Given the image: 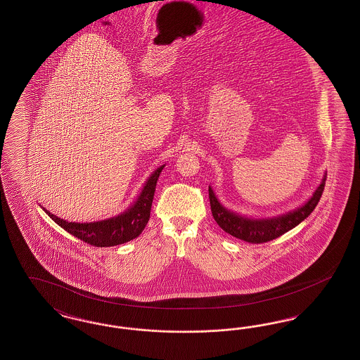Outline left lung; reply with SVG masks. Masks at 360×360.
I'll return each instance as SVG.
<instances>
[{"mask_svg":"<svg viewBox=\"0 0 360 360\" xmlns=\"http://www.w3.org/2000/svg\"><path fill=\"white\" fill-rule=\"evenodd\" d=\"M326 179V175H324L320 186L316 188V191L313 193V195L310 197L309 201H307L305 205L300 206L286 214H281L273 219H250L228 210L219 202L213 190L209 186V200H210L212 214L216 223L219 224L220 228L226 233L252 244L266 243L282 236L283 233H286L298 224L302 223L308 217L323 195Z\"/></svg>","mask_w":360,"mask_h":360,"instance_id":"8db88e82","label":"left lung"}]
</instances>
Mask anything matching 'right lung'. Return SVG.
<instances>
[{"mask_svg": "<svg viewBox=\"0 0 360 360\" xmlns=\"http://www.w3.org/2000/svg\"><path fill=\"white\" fill-rule=\"evenodd\" d=\"M165 166L156 169L147 179L140 195L134 205L129 206L119 216L94 223H69L63 219L56 217L47 209L43 210L51 217L55 223L68 231L72 236L84 240L87 244L94 247H113L122 243L136 239L143 232L150 220L151 206L154 200L155 186Z\"/></svg>", "mask_w": 360, "mask_h": 360, "instance_id": "add662e5", "label": "right lung"}]
</instances>
